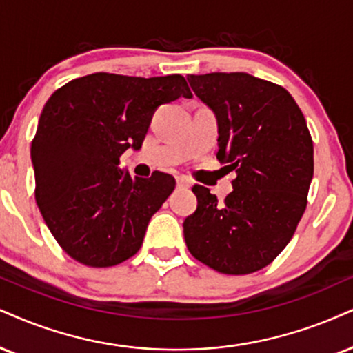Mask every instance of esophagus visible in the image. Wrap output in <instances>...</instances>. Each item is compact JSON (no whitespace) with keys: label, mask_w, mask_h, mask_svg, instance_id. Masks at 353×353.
Here are the masks:
<instances>
[{"label":"esophagus","mask_w":353,"mask_h":353,"mask_svg":"<svg viewBox=\"0 0 353 353\" xmlns=\"http://www.w3.org/2000/svg\"><path fill=\"white\" fill-rule=\"evenodd\" d=\"M176 183H178V186H181V188H190V186L193 185L191 183L190 178H186V176H178Z\"/></svg>","instance_id":"34e87169"}]
</instances>
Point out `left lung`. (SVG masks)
<instances>
[{
	"label": "left lung",
	"mask_w": 353,
	"mask_h": 353,
	"mask_svg": "<svg viewBox=\"0 0 353 353\" xmlns=\"http://www.w3.org/2000/svg\"><path fill=\"white\" fill-rule=\"evenodd\" d=\"M219 123L217 160L237 176L223 203L193 186L198 208L183 223L194 259L225 275L267 267L288 245L307 204L314 149L301 110L283 86L249 73L190 75Z\"/></svg>",
	"instance_id": "left-lung-1"
}]
</instances>
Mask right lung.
Segmentation results:
<instances>
[{"instance_id":"add662e5","label":"right lung","mask_w":353,"mask_h":353,"mask_svg":"<svg viewBox=\"0 0 353 353\" xmlns=\"http://www.w3.org/2000/svg\"><path fill=\"white\" fill-rule=\"evenodd\" d=\"M191 98L181 75L93 73L49 98L30 147L36 201L59 245L77 262L112 267L141 249L175 178H132L119 157L139 150L160 104Z\"/></svg>"}]
</instances>
